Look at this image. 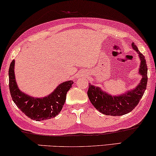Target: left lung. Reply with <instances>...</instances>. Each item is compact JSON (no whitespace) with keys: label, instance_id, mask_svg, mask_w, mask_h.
Masks as SVG:
<instances>
[{"label":"left lung","instance_id":"left-lung-1","mask_svg":"<svg viewBox=\"0 0 156 156\" xmlns=\"http://www.w3.org/2000/svg\"><path fill=\"white\" fill-rule=\"evenodd\" d=\"M133 48L139 55L140 66L139 73L143 78L135 89L129 91L126 94L114 97L103 92L99 87L89 84L87 95L92 105L103 114L108 116H122L131 112L139 103L140 99L146 89L148 82V67L144 55L140 52L134 43L131 44Z\"/></svg>","mask_w":156,"mask_h":156}]
</instances>
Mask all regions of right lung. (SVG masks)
<instances>
[{"instance_id": "obj_1", "label": "right lung", "mask_w": 156, "mask_h": 156, "mask_svg": "<svg viewBox=\"0 0 156 156\" xmlns=\"http://www.w3.org/2000/svg\"><path fill=\"white\" fill-rule=\"evenodd\" d=\"M15 61L9 67V89L12 101L27 117L37 121L55 118L61 112L66 95L73 84L72 81L62 83L48 97L33 98L20 91L17 86L14 74Z\"/></svg>"}]
</instances>
